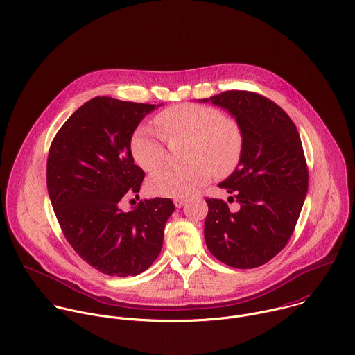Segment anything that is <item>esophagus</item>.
Wrapping results in <instances>:
<instances>
[{"mask_svg": "<svg viewBox=\"0 0 355 355\" xmlns=\"http://www.w3.org/2000/svg\"><path fill=\"white\" fill-rule=\"evenodd\" d=\"M175 205H176V208H182L184 204H186V200H183V198H175Z\"/></svg>", "mask_w": 355, "mask_h": 355, "instance_id": "34e87169", "label": "esophagus"}]
</instances>
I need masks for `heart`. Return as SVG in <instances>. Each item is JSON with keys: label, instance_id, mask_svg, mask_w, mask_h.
<instances>
[{"label": "heart", "instance_id": "heart-1", "mask_svg": "<svg viewBox=\"0 0 355 355\" xmlns=\"http://www.w3.org/2000/svg\"><path fill=\"white\" fill-rule=\"evenodd\" d=\"M155 123L165 137H190L187 159L191 162L155 172L148 180L154 194L183 200L193 197L211 180L214 171L227 175L241 158L244 139L240 125L214 107L178 104L162 111ZM130 153L140 168L153 172L165 161L164 137L143 123L132 135Z\"/></svg>", "mask_w": 355, "mask_h": 355}]
</instances>
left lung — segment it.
<instances>
[{
	"mask_svg": "<svg viewBox=\"0 0 355 355\" xmlns=\"http://www.w3.org/2000/svg\"><path fill=\"white\" fill-rule=\"evenodd\" d=\"M200 101L226 110L244 139L236 169L219 183L240 209L232 212L225 201L207 198V247L232 268H257L287 244L308 191L300 135L277 104L257 93L229 90Z\"/></svg>",
	"mask_w": 355,
	"mask_h": 355,
	"instance_id": "1",
	"label": "left lung"
}]
</instances>
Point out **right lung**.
<instances>
[{
    "mask_svg": "<svg viewBox=\"0 0 355 355\" xmlns=\"http://www.w3.org/2000/svg\"><path fill=\"white\" fill-rule=\"evenodd\" d=\"M155 107L96 97L72 114L50 148L47 189L61 229L82 259L110 276L148 269L175 211L172 200L159 197L121 209L144 179L130 153L132 135Z\"/></svg>",
    "mask_w": 355,
    "mask_h": 355,
    "instance_id": "1",
    "label": "right lung"
}]
</instances>
